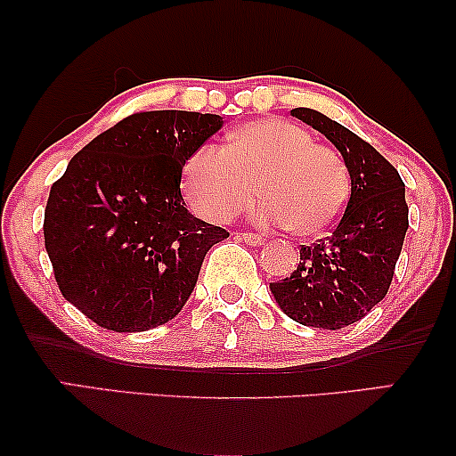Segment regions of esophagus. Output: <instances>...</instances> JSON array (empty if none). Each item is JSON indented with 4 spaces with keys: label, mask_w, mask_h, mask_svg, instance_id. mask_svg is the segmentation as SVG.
<instances>
[{
    "label": "esophagus",
    "mask_w": 456,
    "mask_h": 456,
    "mask_svg": "<svg viewBox=\"0 0 456 456\" xmlns=\"http://www.w3.org/2000/svg\"><path fill=\"white\" fill-rule=\"evenodd\" d=\"M240 239L245 240L247 245H251V247H259V245H264V242H265L264 236H259V234H255V232H240Z\"/></svg>",
    "instance_id": "1"
}]
</instances>
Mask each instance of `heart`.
Returning a JSON list of instances; mask_svg holds the SVG:
<instances>
[{"instance_id":"1","label":"heart","mask_w":456,"mask_h":456,"mask_svg":"<svg viewBox=\"0 0 456 456\" xmlns=\"http://www.w3.org/2000/svg\"><path fill=\"white\" fill-rule=\"evenodd\" d=\"M253 184L265 197L259 220L301 236L332 228L351 197L342 155L278 118L248 122L228 136L226 147L201 145L184 161L186 201L205 220L228 222L245 211Z\"/></svg>"}]
</instances>
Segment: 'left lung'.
<instances>
[{"label":"left lung","mask_w":456,"mask_h":456,"mask_svg":"<svg viewBox=\"0 0 456 456\" xmlns=\"http://www.w3.org/2000/svg\"><path fill=\"white\" fill-rule=\"evenodd\" d=\"M290 114L320 130L351 174L345 214L326 239L301 245L289 278L272 282L280 309L303 326L340 330L365 317L386 297L409 228L404 183L370 142L309 108Z\"/></svg>","instance_id":"left-lung-1"}]
</instances>
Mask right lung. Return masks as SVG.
<instances>
[{
  "label": "right lung",
  "mask_w": 456,
  "mask_h": 456,
  "mask_svg": "<svg viewBox=\"0 0 456 456\" xmlns=\"http://www.w3.org/2000/svg\"><path fill=\"white\" fill-rule=\"evenodd\" d=\"M222 116L139 111L80 149L49 191L45 248L61 295L97 326L145 332L174 320L205 255L228 239L180 192L183 166Z\"/></svg>",
  "instance_id": "right-lung-1"
}]
</instances>
